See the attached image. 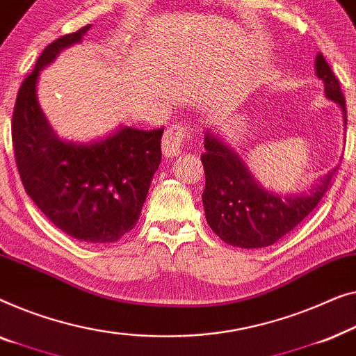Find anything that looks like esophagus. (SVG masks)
<instances>
[{
    "mask_svg": "<svg viewBox=\"0 0 356 356\" xmlns=\"http://www.w3.org/2000/svg\"><path fill=\"white\" fill-rule=\"evenodd\" d=\"M188 134V127L182 126V124L168 129V132L163 137V153L166 156H177L179 153H182L184 145L190 137Z\"/></svg>",
    "mask_w": 356,
    "mask_h": 356,
    "instance_id": "1",
    "label": "esophagus"
}]
</instances>
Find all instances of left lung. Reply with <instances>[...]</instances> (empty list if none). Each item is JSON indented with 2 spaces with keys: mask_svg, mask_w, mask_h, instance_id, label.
Listing matches in <instances>:
<instances>
[{
  "mask_svg": "<svg viewBox=\"0 0 356 356\" xmlns=\"http://www.w3.org/2000/svg\"><path fill=\"white\" fill-rule=\"evenodd\" d=\"M316 76L323 79L329 99L343 111L347 108L339 79L334 76L323 54L316 56ZM203 207L213 232L229 245L240 248H261L276 243L293 230L318 207L327 192L339 166L330 169L318 180L309 193L285 197L269 193L253 179L252 174L227 145L211 132L204 134Z\"/></svg>",
  "mask_w": 356,
  "mask_h": 356,
  "instance_id": "1",
  "label": "left lung"
}]
</instances>
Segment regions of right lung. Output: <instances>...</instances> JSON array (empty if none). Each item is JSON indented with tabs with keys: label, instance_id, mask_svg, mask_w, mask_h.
Segmentation results:
<instances>
[{
	"label": "right lung",
	"instance_id": "right-lung-1",
	"mask_svg": "<svg viewBox=\"0 0 356 356\" xmlns=\"http://www.w3.org/2000/svg\"><path fill=\"white\" fill-rule=\"evenodd\" d=\"M90 27L49 43L24 79L13 111V147L24 188L40 211L74 238L109 243L118 242L138 221L161 163L164 127L124 126L85 145L56 137L40 109L37 80L59 51L82 42Z\"/></svg>",
	"mask_w": 356,
	"mask_h": 356
}]
</instances>
